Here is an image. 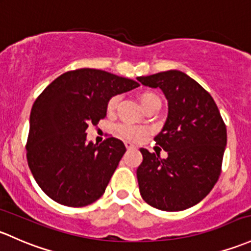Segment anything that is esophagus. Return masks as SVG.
<instances>
[{
    "mask_svg": "<svg viewBox=\"0 0 251 251\" xmlns=\"http://www.w3.org/2000/svg\"><path fill=\"white\" fill-rule=\"evenodd\" d=\"M125 147H126V149L127 150H132V149H134V147L133 146V143H131V142H125Z\"/></svg>",
    "mask_w": 251,
    "mask_h": 251,
    "instance_id": "obj_1",
    "label": "esophagus"
}]
</instances>
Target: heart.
Wrapping results in <instances>:
<instances>
[{
	"instance_id": "1",
	"label": "heart",
	"mask_w": 251,
	"mask_h": 251,
	"mask_svg": "<svg viewBox=\"0 0 251 251\" xmlns=\"http://www.w3.org/2000/svg\"><path fill=\"white\" fill-rule=\"evenodd\" d=\"M119 101H120V96H113L112 99L108 101V104H107L108 112L109 113L114 112L115 108L118 107ZM139 102H141L143 109L154 103H159L161 105L159 96H157L156 94H154V92H143V94H141L139 95ZM117 131L121 137H124V138L133 139V141H138V139L143 138V137L147 134V131L143 130V128L136 127V126L126 125V124H121V125H119L117 127Z\"/></svg>"
}]
</instances>
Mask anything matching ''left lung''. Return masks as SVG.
<instances>
[{
	"instance_id": "left-lung-1",
	"label": "left lung",
	"mask_w": 251,
	"mask_h": 251,
	"mask_svg": "<svg viewBox=\"0 0 251 251\" xmlns=\"http://www.w3.org/2000/svg\"><path fill=\"white\" fill-rule=\"evenodd\" d=\"M143 85L159 88L168 102V115L157 146L166 159L142 148L137 168L139 192L148 204L166 212L188 209L214 188L221 172L227 133L213 97L176 70L138 77Z\"/></svg>"
}]
</instances>
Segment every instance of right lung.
Wrapping results in <instances>:
<instances>
[{"instance_id": "obj_1", "label": "right lung", "mask_w": 251, "mask_h": 251, "mask_svg": "<svg viewBox=\"0 0 251 251\" xmlns=\"http://www.w3.org/2000/svg\"><path fill=\"white\" fill-rule=\"evenodd\" d=\"M138 86L133 79L80 68L63 73L39 95L26 150L31 173L50 199L84 207L104 194L126 148L114 137L100 146L88 142L86 128L105 118L113 96Z\"/></svg>"}]
</instances>
